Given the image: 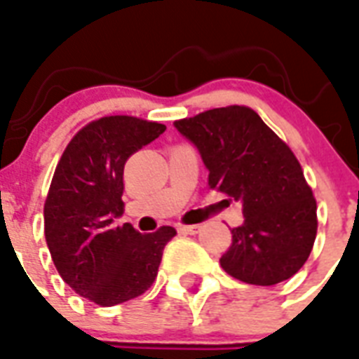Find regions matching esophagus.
Returning <instances> with one entry per match:
<instances>
[{
    "label": "esophagus",
    "mask_w": 359,
    "mask_h": 359,
    "mask_svg": "<svg viewBox=\"0 0 359 359\" xmlns=\"http://www.w3.org/2000/svg\"><path fill=\"white\" fill-rule=\"evenodd\" d=\"M201 230V225H179L180 234H197Z\"/></svg>",
    "instance_id": "34e87169"
}]
</instances>
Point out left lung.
<instances>
[{
    "label": "left lung",
    "instance_id": "8db88e82",
    "mask_svg": "<svg viewBox=\"0 0 359 359\" xmlns=\"http://www.w3.org/2000/svg\"><path fill=\"white\" fill-rule=\"evenodd\" d=\"M199 149L208 186L243 206V225L221 267L245 284L273 285L306 264L317 236V203L299 160L249 107L230 104L175 121Z\"/></svg>",
    "mask_w": 359,
    "mask_h": 359
}]
</instances>
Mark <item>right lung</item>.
Here are the masks:
<instances>
[{
	"mask_svg": "<svg viewBox=\"0 0 359 359\" xmlns=\"http://www.w3.org/2000/svg\"><path fill=\"white\" fill-rule=\"evenodd\" d=\"M165 125L104 116L75 134L58 160L43 205V234L58 275L99 306L121 304L149 290L173 226L140 234L123 214V168Z\"/></svg>",
	"mask_w": 359,
	"mask_h": 359,
	"instance_id": "right-lung-1",
	"label": "right lung"
}]
</instances>
